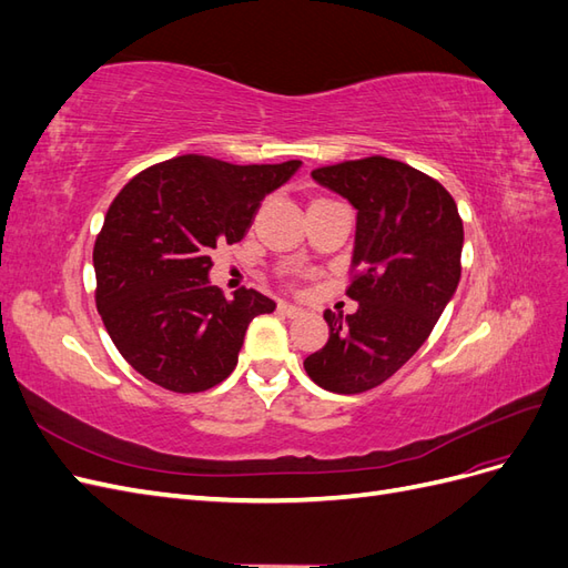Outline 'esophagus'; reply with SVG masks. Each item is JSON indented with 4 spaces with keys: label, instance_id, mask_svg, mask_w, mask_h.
<instances>
[{
    "label": "esophagus",
    "instance_id": "1",
    "mask_svg": "<svg viewBox=\"0 0 568 568\" xmlns=\"http://www.w3.org/2000/svg\"><path fill=\"white\" fill-rule=\"evenodd\" d=\"M277 311L282 313V315H286V317H298V315H303V307H298V305H294V303H280V307Z\"/></svg>",
    "mask_w": 568,
    "mask_h": 568
}]
</instances>
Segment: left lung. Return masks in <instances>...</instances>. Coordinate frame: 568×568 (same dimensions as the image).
Wrapping results in <instances>:
<instances>
[{
  "label": "left lung",
  "mask_w": 568,
  "mask_h": 568,
  "mask_svg": "<svg viewBox=\"0 0 568 568\" xmlns=\"http://www.w3.org/2000/svg\"><path fill=\"white\" fill-rule=\"evenodd\" d=\"M313 180L357 211L346 294L357 311H326L329 341L305 357L311 379L332 393L384 384L432 334L459 284L464 227L440 182L407 163L369 156L313 170Z\"/></svg>",
  "instance_id": "left-lung-1"
}]
</instances>
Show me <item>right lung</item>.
Here are the masks:
<instances>
[{
	"label": "right lung",
	"mask_w": 568,
	"mask_h": 568,
	"mask_svg": "<svg viewBox=\"0 0 568 568\" xmlns=\"http://www.w3.org/2000/svg\"><path fill=\"white\" fill-rule=\"evenodd\" d=\"M298 168L189 153L120 189L94 244L97 307L120 355L149 382L199 393L232 374L251 320L277 303L255 288L227 301L209 280L211 251L242 242L261 201Z\"/></svg>",
	"instance_id": "right-lung-1"
}]
</instances>
